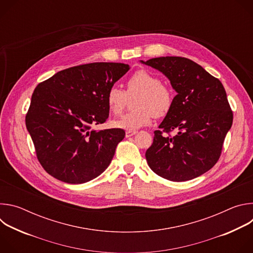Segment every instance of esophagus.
I'll list each match as a JSON object with an SVG mask.
<instances>
[{
  "label": "esophagus",
  "instance_id": "34e87169",
  "mask_svg": "<svg viewBox=\"0 0 253 253\" xmlns=\"http://www.w3.org/2000/svg\"><path fill=\"white\" fill-rule=\"evenodd\" d=\"M137 132L136 131H126V137H131V136H133V135H135Z\"/></svg>",
  "mask_w": 253,
  "mask_h": 253
}]
</instances>
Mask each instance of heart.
<instances>
[{"mask_svg":"<svg viewBox=\"0 0 253 253\" xmlns=\"http://www.w3.org/2000/svg\"><path fill=\"white\" fill-rule=\"evenodd\" d=\"M139 94L136 111L127 113L112 122L113 127L127 131H136L151 124L153 116L163 117L171 109L173 94L162 85L161 80L146 70H139L127 81V94L119 86L113 85L106 93V105L109 111L120 114L127 102V95Z\"/></svg>","mask_w":253,"mask_h":253,"instance_id":"1","label":"heart"}]
</instances>
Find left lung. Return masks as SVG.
<instances>
[{
  "label": "left lung",
  "mask_w": 253,
  "mask_h": 253,
  "mask_svg": "<svg viewBox=\"0 0 253 253\" xmlns=\"http://www.w3.org/2000/svg\"><path fill=\"white\" fill-rule=\"evenodd\" d=\"M140 63L170 81L177 95L159 125L170 137L154 131L145 157L151 170L170 181H187L210 170L219 159L233 120L221 82L200 65L182 57H159Z\"/></svg>",
  "instance_id": "8db88e82"
}]
</instances>
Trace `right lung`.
<instances>
[{
    "label": "right lung",
    "instance_id": "1",
    "mask_svg": "<svg viewBox=\"0 0 253 253\" xmlns=\"http://www.w3.org/2000/svg\"><path fill=\"white\" fill-rule=\"evenodd\" d=\"M129 69L122 63H90L62 70L36 87L26 126L50 175L81 184L109 166L125 131L91 127L108 119L106 93Z\"/></svg>",
    "mask_w": 253,
    "mask_h": 253
}]
</instances>
